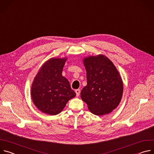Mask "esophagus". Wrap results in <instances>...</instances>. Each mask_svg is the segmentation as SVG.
I'll list each match as a JSON object with an SVG mask.
<instances>
[{
    "instance_id": "1",
    "label": "esophagus",
    "mask_w": 154,
    "mask_h": 154,
    "mask_svg": "<svg viewBox=\"0 0 154 154\" xmlns=\"http://www.w3.org/2000/svg\"><path fill=\"white\" fill-rule=\"evenodd\" d=\"M75 93H76V96H79L80 95V90H79V89H77V90H76L75 91Z\"/></svg>"
}]
</instances>
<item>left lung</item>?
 Listing matches in <instances>:
<instances>
[{"instance_id":"1","label":"left lung","mask_w":154,"mask_h":154,"mask_svg":"<svg viewBox=\"0 0 154 154\" xmlns=\"http://www.w3.org/2000/svg\"><path fill=\"white\" fill-rule=\"evenodd\" d=\"M87 85L81 99L94 115L109 114L119 104L123 94L122 78L113 62L102 54L83 59Z\"/></svg>"}]
</instances>
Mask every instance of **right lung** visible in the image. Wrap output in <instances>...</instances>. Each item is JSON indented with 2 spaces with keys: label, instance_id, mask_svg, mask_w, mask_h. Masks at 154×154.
Returning a JSON list of instances; mask_svg holds the SVG:
<instances>
[{
  "label": "right lung",
  "instance_id": "obj_1",
  "mask_svg": "<svg viewBox=\"0 0 154 154\" xmlns=\"http://www.w3.org/2000/svg\"><path fill=\"white\" fill-rule=\"evenodd\" d=\"M66 57L51 58L44 63L31 87L33 103L41 112L56 115L61 112L67 102L76 94L68 80L62 75Z\"/></svg>",
  "mask_w": 154,
  "mask_h": 154
}]
</instances>
